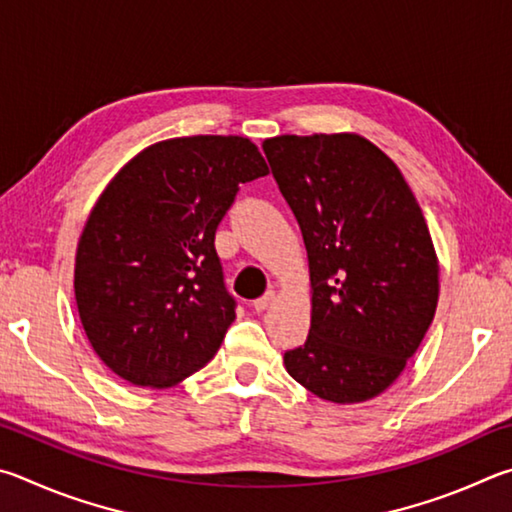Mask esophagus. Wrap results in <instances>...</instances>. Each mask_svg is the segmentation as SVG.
<instances>
[{
  "instance_id": "34e87169",
  "label": "esophagus",
  "mask_w": 512,
  "mask_h": 512,
  "mask_svg": "<svg viewBox=\"0 0 512 512\" xmlns=\"http://www.w3.org/2000/svg\"><path fill=\"white\" fill-rule=\"evenodd\" d=\"M274 301H276V292H267L265 297L254 301V310H256V312H265L267 308L274 306Z\"/></svg>"
}]
</instances>
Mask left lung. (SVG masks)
Returning a JSON list of instances; mask_svg holds the SVG:
<instances>
[{
	"mask_svg": "<svg viewBox=\"0 0 512 512\" xmlns=\"http://www.w3.org/2000/svg\"><path fill=\"white\" fill-rule=\"evenodd\" d=\"M310 267V335L285 369L317 398L387 391L432 326L438 256L400 168L355 132L263 141Z\"/></svg>",
	"mask_w": 512,
	"mask_h": 512,
	"instance_id": "left-lung-1",
	"label": "left lung"
}]
</instances>
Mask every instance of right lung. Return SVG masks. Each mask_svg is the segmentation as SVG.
Here are the masks:
<instances>
[{"mask_svg":"<svg viewBox=\"0 0 512 512\" xmlns=\"http://www.w3.org/2000/svg\"><path fill=\"white\" fill-rule=\"evenodd\" d=\"M270 173L247 137L152 143L98 197L76 247L80 324L134 387L168 389L213 360L236 319L213 240L238 186Z\"/></svg>","mask_w":512,"mask_h":512,"instance_id":"obj_1","label":"right lung"}]
</instances>
